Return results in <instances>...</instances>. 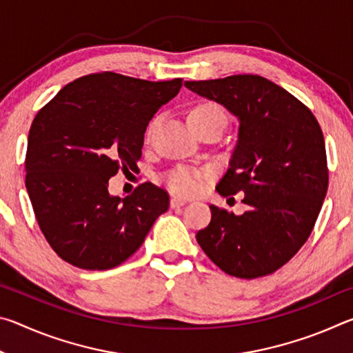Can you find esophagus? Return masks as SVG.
I'll list each match as a JSON object with an SVG mask.
<instances>
[{
  "label": "esophagus",
  "instance_id": "1",
  "mask_svg": "<svg viewBox=\"0 0 353 353\" xmlns=\"http://www.w3.org/2000/svg\"><path fill=\"white\" fill-rule=\"evenodd\" d=\"M185 204V201L183 199H181V198H171V201H170V205H171V208H179V207H182Z\"/></svg>",
  "mask_w": 353,
  "mask_h": 353
}]
</instances>
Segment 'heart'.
Masks as SVG:
<instances>
[{"label":"heart","mask_w":353,"mask_h":353,"mask_svg":"<svg viewBox=\"0 0 353 353\" xmlns=\"http://www.w3.org/2000/svg\"><path fill=\"white\" fill-rule=\"evenodd\" d=\"M190 123H201V121H210V119H221L225 123V113L218 104L214 103H202L194 107L190 112ZM207 177V174L196 170L188 168H179L170 172L166 177V183L168 187L174 191V193L191 196L196 194L202 187V181Z\"/></svg>","instance_id":"heart-1"}]
</instances>
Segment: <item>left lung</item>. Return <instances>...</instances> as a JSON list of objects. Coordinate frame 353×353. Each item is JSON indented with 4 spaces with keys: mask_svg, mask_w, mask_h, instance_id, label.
Instances as JSON below:
<instances>
[{
    "mask_svg": "<svg viewBox=\"0 0 353 353\" xmlns=\"http://www.w3.org/2000/svg\"><path fill=\"white\" fill-rule=\"evenodd\" d=\"M185 87L236 117L238 140L216 191L221 196L244 193L248 205L240 216L210 205V224L196 240L230 276L272 274L308 240L325 199L327 155L318 119L261 76L187 81Z\"/></svg>",
    "mask_w": 353,
    "mask_h": 353,
    "instance_id": "8db88e82",
    "label": "left lung"
}]
</instances>
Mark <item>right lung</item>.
Segmentation results:
<instances>
[{
  "mask_svg": "<svg viewBox=\"0 0 353 353\" xmlns=\"http://www.w3.org/2000/svg\"><path fill=\"white\" fill-rule=\"evenodd\" d=\"M182 79L151 82L104 71L65 85L28 137L26 190L54 252L82 270H112L139 249L170 196L151 182L126 198L109 179L134 170L146 126Z\"/></svg>",
  "mask_w": 353,
  "mask_h": 353,
  "instance_id": "right-lung-1",
  "label": "right lung"
}]
</instances>
